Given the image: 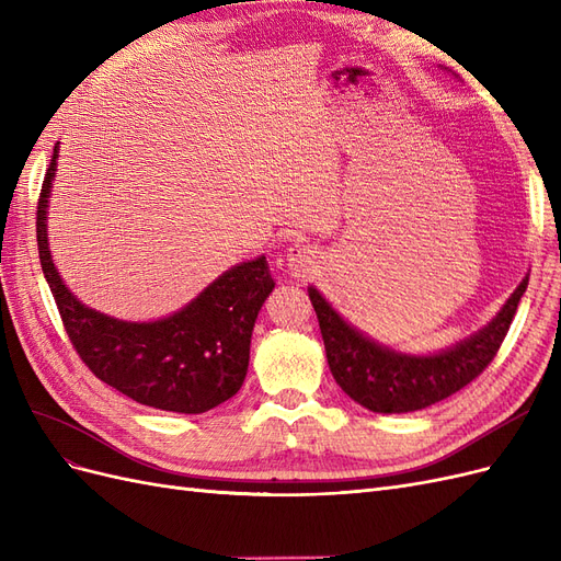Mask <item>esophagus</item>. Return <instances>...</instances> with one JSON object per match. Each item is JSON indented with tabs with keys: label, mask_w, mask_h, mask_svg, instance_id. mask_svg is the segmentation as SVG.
Segmentation results:
<instances>
[{
	"label": "esophagus",
	"mask_w": 561,
	"mask_h": 561,
	"mask_svg": "<svg viewBox=\"0 0 561 561\" xmlns=\"http://www.w3.org/2000/svg\"><path fill=\"white\" fill-rule=\"evenodd\" d=\"M318 264H320V254L313 245L297 241V243L287 248V268H290L295 276L304 278V276L313 274Z\"/></svg>",
	"instance_id": "34e87169"
}]
</instances>
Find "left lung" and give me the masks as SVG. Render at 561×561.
I'll return each instance as SVG.
<instances>
[{
	"instance_id": "left-lung-1",
	"label": "left lung",
	"mask_w": 561,
	"mask_h": 561,
	"mask_svg": "<svg viewBox=\"0 0 561 561\" xmlns=\"http://www.w3.org/2000/svg\"><path fill=\"white\" fill-rule=\"evenodd\" d=\"M529 278L503 304L486 328L433 355H407L377 344L339 316L316 287L309 297L318 316L328 365L344 393L369 412L404 414L431 407L480 377L511 330Z\"/></svg>"
}]
</instances>
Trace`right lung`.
Segmentation results:
<instances>
[{"label": "right lung", "mask_w": 561, "mask_h": 561, "mask_svg": "<svg viewBox=\"0 0 561 561\" xmlns=\"http://www.w3.org/2000/svg\"><path fill=\"white\" fill-rule=\"evenodd\" d=\"M58 145L42 184L37 245L44 278L62 325L93 375L130 400L163 412L203 414L239 393L250 363V336L274 290L266 257L231 266L173 316L128 322L100 313L67 290L48 250L46 208Z\"/></svg>", "instance_id": "1"}]
</instances>
